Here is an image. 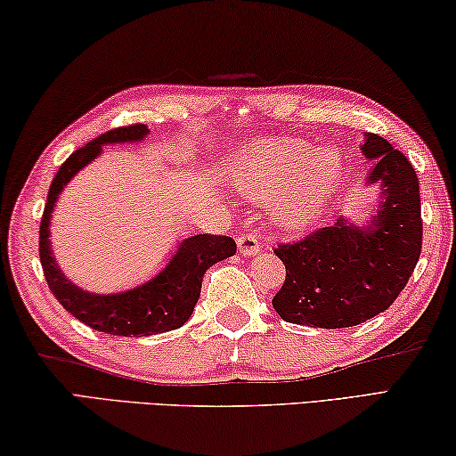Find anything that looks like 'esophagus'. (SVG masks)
I'll list each match as a JSON object with an SVG mask.
<instances>
[{
    "label": "esophagus",
    "instance_id": "obj_1",
    "mask_svg": "<svg viewBox=\"0 0 456 456\" xmlns=\"http://www.w3.org/2000/svg\"><path fill=\"white\" fill-rule=\"evenodd\" d=\"M237 248H240L241 256L251 257V256H256V254H259V251H262V243L257 241L256 235L245 233V235L240 237V240H237Z\"/></svg>",
    "mask_w": 456,
    "mask_h": 456
}]
</instances>
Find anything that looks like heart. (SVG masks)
Segmentation results:
<instances>
[{"instance_id": "1", "label": "heart", "mask_w": 456, "mask_h": 456, "mask_svg": "<svg viewBox=\"0 0 456 456\" xmlns=\"http://www.w3.org/2000/svg\"><path fill=\"white\" fill-rule=\"evenodd\" d=\"M345 176L332 148L314 150L296 140H256L237 148L227 183L251 200L267 199V213L281 227H300L327 205Z\"/></svg>"}]
</instances>
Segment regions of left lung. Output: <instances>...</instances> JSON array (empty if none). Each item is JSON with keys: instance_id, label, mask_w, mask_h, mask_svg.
I'll return each mask as SVG.
<instances>
[{"instance_id": "left-lung-1", "label": "left lung", "mask_w": 456, "mask_h": 456, "mask_svg": "<svg viewBox=\"0 0 456 456\" xmlns=\"http://www.w3.org/2000/svg\"><path fill=\"white\" fill-rule=\"evenodd\" d=\"M361 151L373 168L363 186L379 200L361 221L338 216L296 243L273 249L286 280L272 305L286 322L314 329L355 327L394 305L422 249L420 184L414 166L378 134Z\"/></svg>"}]
</instances>
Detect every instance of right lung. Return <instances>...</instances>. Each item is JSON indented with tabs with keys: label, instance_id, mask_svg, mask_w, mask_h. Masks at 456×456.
I'll return each mask as SVG.
<instances>
[{
	"label": "right lung",
	"instance_id": "obj_1",
	"mask_svg": "<svg viewBox=\"0 0 456 456\" xmlns=\"http://www.w3.org/2000/svg\"><path fill=\"white\" fill-rule=\"evenodd\" d=\"M150 134L148 126L135 124L118 127L101 134L81 150L72 151L67 162L61 166L50 184L48 200L40 223V264L45 270L50 292L56 296L64 310L85 322L86 327L118 337H150L158 332L175 330L191 319L197 306L202 276L216 262L235 256L237 245L225 235H191L184 237L172 251L168 262L140 286L124 292L97 294L83 290L64 276L61 265L56 264L50 241V219L61 194L72 178L86 164L103 154V146L113 143H140Z\"/></svg>",
	"mask_w": 456,
	"mask_h": 456
}]
</instances>
